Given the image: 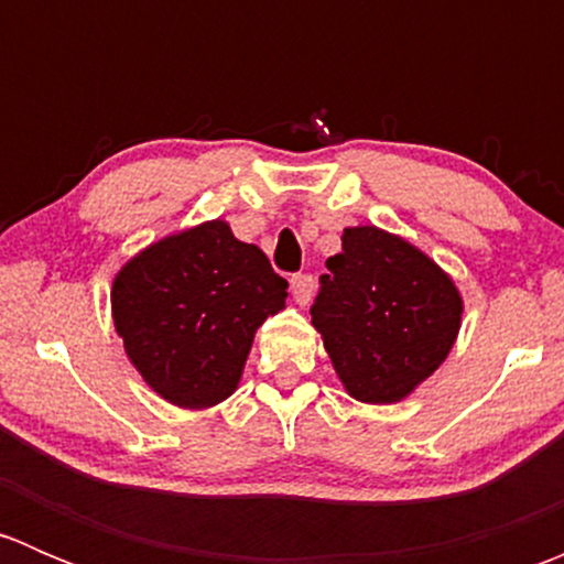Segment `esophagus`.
I'll list each match as a JSON object with an SVG mask.
<instances>
[{"mask_svg": "<svg viewBox=\"0 0 564 564\" xmlns=\"http://www.w3.org/2000/svg\"><path fill=\"white\" fill-rule=\"evenodd\" d=\"M314 292H316V281L311 272H297V275L292 278V294L300 305H308L311 300H314Z\"/></svg>", "mask_w": 564, "mask_h": 564, "instance_id": "1", "label": "esophagus"}]
</instances>
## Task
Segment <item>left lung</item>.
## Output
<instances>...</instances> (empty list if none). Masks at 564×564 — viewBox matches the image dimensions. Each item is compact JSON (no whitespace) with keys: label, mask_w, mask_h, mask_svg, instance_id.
<instances>
[{"label":"left lung","mask_w":564,"mask_h":564,"mask_svg":"<svg viewBox=\"0 0 564 564\" xmlns=\"http://www.w3.org/2000/svg\"><path fill=\"white\" fill-rule=\"evenodd\" d=\"M340 242L318 278L311 322L351 398L395 403L451 355L464 303L456 283L401 237L355 226Z\"/></svg>","instance_id":"1"}]
</instances>
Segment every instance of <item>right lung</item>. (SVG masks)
<instances>
[{
    "label": "right lung",
    "mask_w": 564,
    "mask_h": 564,
    "mask_svg": "<svg viewBox=\"0 0 564 564\" xmlns=\"http://www.w3.org/2000/svg\"><path fill=\"white\" fill-rule=\"evenodd\" d=\"M289 283L229 224L155 242L113 278V327L130 362L169 403L207 409L237 390L256 329L286 305Z\"/></svg>",
    "instance_id": "right-lung-1"
}]
</instances>
